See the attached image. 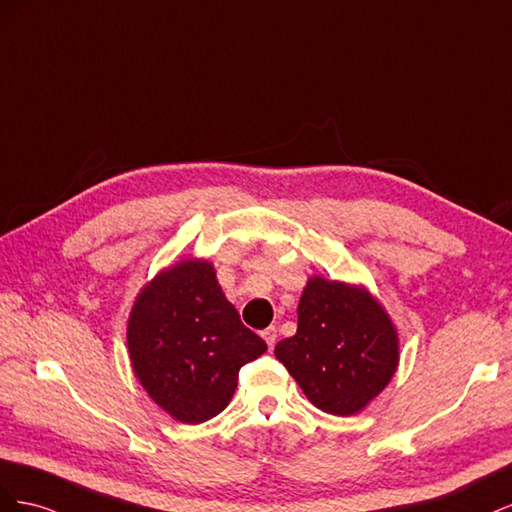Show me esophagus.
<instances>
[{
    "label": "esophagus",
    "instance_id": "esophagus-1",
    "mask_svg": "<svg viewBox=\"0 0 512 512\" xmlns=\"http://www.w3.org/2000/svg\"><path fill=\"white\" fill-rule=\"evenodd\" d=\"M262 337H265L267 346H269V348H273V346H275V342H277V329H275V327H267L265 331H262Z\"/></svg>",
    "mask_w": 512,
    "mask_h": 512
}]
</instances>
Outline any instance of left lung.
Returning a JSON list of instances; mask_svg holds the SVG:
<instances>
[{"label": "left lung", "instance_id": "1", "mask_svg": "<svg viewBox=\"0 0 512 512\" xmlns=\"http://www.w3.org/2000/svg\"><path fill=\"white\" fill-rule=\"evenodd\" d=\"M275 356L316 408L348 416L389 384L399 346L391 318L365 288L312 277L297 333L275 346Z\"/></svg>", "mask_w": 512, "mask_h": 512}]
</instances>
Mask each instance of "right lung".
Returning <instances> with one entry per match:
<instances>
[{"mask_svg":"<svg viewBox=\"0 0 512 512\" xmlns=\"http://www.w3.org/2000/svg\"><path fill=\"white\" fill-rule=\"evenodd\" d=\"M132 367L149 397L181 423L220 414L239 369L267 350L241 322L205 260H183L153 280L128 322Z\"/></svg>","mask_w":512,"mask_h":512,"instance_id":"1","label":"right lung"}]
</instances>
